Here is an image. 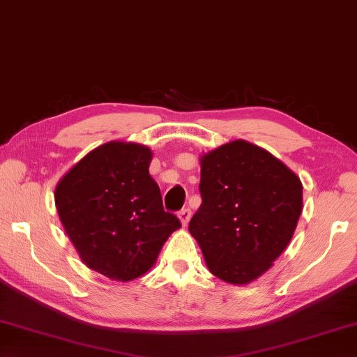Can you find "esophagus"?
Instances as JSON below:
<instances>
[{
  "mask_svg": "<svg viewBox=\"0 0 357 357\" xmlns=\"http://www.w3.org/2000/svg\"><path fill=\"white\" fill-rule=\"evenodd\" d=\"M178 215H179L181 222H183V226H187L188 221H190V218H192V211L190 208H183V211H181Z\"/></svg>",
  "mask_w": 357,
  "mask_h": 357,
  "instance_id": "esophagus-1",
  "label": "esophagus"
}]
</instances>
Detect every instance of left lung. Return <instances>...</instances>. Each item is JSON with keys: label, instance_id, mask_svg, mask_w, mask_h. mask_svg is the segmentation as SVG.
Listing matches in <instances>:
<instances>
[{"label": "left lung", "instance_id": "1", "mask_svg": "<svg viewBox=\"0 0 357 357\" xmlns=\"http://www.w3.org/2000/svg\"><path fill=\"white\" fill-rule=\"evenodd\" d=\"M199 193L188 230L212 274L232 284L250 283L272 266L302 213L297 174L246 141L201 158Z\"/></svg>", "mask_w": 357, "mask_h": 357}]
</instances>
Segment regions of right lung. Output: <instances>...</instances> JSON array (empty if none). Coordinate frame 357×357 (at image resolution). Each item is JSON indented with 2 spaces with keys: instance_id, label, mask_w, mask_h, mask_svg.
Returning a JSON list of instances; mask_svg holds the SVG:
<instances>
[{
  "instance_id": "1",
  "label": "right lung",
  "mask_w": 357,
  "mask_h": 357,
  "mask_svg": "<svg viewBox=\"0 0 357 357\" xmlns=\"http://www.w3.org/2000/svg\"><path fill=\"white\" fill-rule=\"evenodd\" d=\"M151 151L131 142H108L80 159L55 188L66 234L88 268L130 282L155 264L160 248L181 227L164 211L149 173Z\"/></svg>"
}]
</instances>
